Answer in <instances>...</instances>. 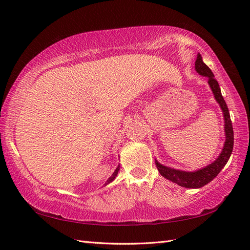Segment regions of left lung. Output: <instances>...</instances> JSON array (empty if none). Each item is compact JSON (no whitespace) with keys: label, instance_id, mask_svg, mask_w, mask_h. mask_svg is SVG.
<instances>
[{"label":"left lung","instance_id":"8db88e82","mask_svg":"<svg viewBox=\"0 0 250 250\" xmlns=\"http://www.w3.org/2000/svg\"><path fill=\"white\" fill-rule=\"evenodd\" d=\"M195 70L200 74V75H203L208 78V83L211 88V91H213L216 101L219 103L222 111H224L225 132H226V142H225L224 149H222L220 156L215 162L195 172L178 171V169L164 167L158 161H156L158 171L163 177L167 178L168 180H171V182L175 184L182 186V187L193 188V189L203 187V186L211 182V180H213L217 175L220 173L221 169L224 168V167L227 164L228 160L230 159V156L233 150V144H234V134H233V126H232V121L230 118L229 109H228L226 101L221 94L218 82L215 79L214 74L210 71V68L205 64L203 60H202V57L200 54L198 55V57H196V60H195Z\"/></svg>","mask_w":250,"mask_h":250}]
</instances>
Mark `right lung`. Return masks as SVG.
I'll list each match as a JSON object with an SVG mask.
<instances>
[{
  "mask_svg": "<svg viewBox=\"0 0 250 250\" xmlns=\"http://www.w3.org/2000/svg\"><path fill=\"white\" fill-rule=\"evenodd\" d=\"M119 167H117V168H116V171H115V172H114V174H113V175H111V176H110V177H109V178L107 179V182H106V183H105V185H107V184H109L110 182H113V180L115 179V177L117 176V174H118V171H119Z\"/></svg>",
  "mask_w": 250,
  "mask_h": 250,
  "instance_id": "add662e5",
  "label": "right lung"
}]
</instances>
